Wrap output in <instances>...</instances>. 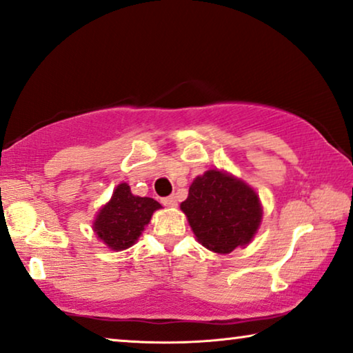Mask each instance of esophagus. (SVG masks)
Returning a JSON list of instances; mask_svg holds the SVG:
<instances>
[{"label": "esophagus", "instance_id": "obj_1", "mask_svg": "<svg viewBox=\"0 0 353 353\" xmlns=\"http://www.w3.org/2000/svg\"><path fill=\"white\" fill-rule=\"evenodd\" d=\"M161 203L168 208H176L177 206V199H176L174 194H171V196H166V198H161Z\"/></svg>", "mask_w": 353, "mask_h": 353}]
</instances>
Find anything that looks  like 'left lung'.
Masks as SVG:
<instances>
[{"label":"left lung","instance_id":"left-lung-1","mask_svg":"<svg viewBox=\"0 0 353 353\" xmlns=\"http://www.w3.org/2000/svg\"><path fill=\"white\" fill-rule=\"evenodd\" d=\"M181 209L199 243L219 254L249 244L263 214L259 194L243 181L217 170L194 179Z\"/></svg>","mask_w":353,"mask_h":353}]
</instances>
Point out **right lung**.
I'll return each instance as SVG.
<instances>
[{"label":"right lung","mask_w":353,"mask_h":353,"mask_svg":"<svg viewBox=\"0 0 353 353\" xmlns=\"http://www.w3.org/2000/svg\"><path fill=\"white\" fill-rule=\"evenodd\" d=\"M161 204L147 196H134L130 185L120 183L93 223L94 233L112 250H123L133 245L144 227L150 222L152 214Z\"/></svg>","instance_id":"add662e5"}]
</instances>
